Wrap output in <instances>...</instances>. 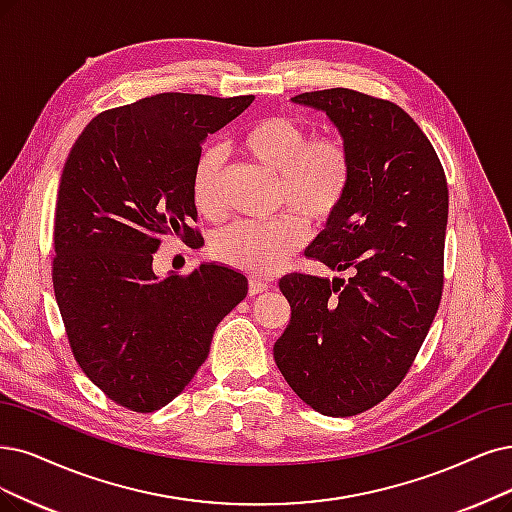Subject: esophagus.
<instances>
[{
	"mask_svg": "<svg viewBox=\"0 0 512 512\" xmlns=\"http://www.w3.org/2000/svg\"><path fill=\"white\" fill-rule=\"evenodd\" d=\"M270 289V280H266V278H251L249 280V293L251 295H257V293H263V291H268Z\"/></svg>",
	"mask_w": 512,
	"mask_h": 512,
	"instance_id": "34e87169",
	"label": "esophagus"
}]
</instances>
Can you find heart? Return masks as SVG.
Returning <instances> with one entry per match:
<instances>
[{
    "instance_id": "obj_1",
    "label": "heart",
    "mask_w": 512,
    "mask_h": 512,
    "mask_svg": "<svg viewBox=\"0 0 512 512\" xmlns=\"http://www.w3.org/2000/svg\"><path fill=\"white\" fill-rule=\"evenodd\" d=\"M242 156L276 175V202L293 211L266 223H234L213 240V255L251 274L278 270L308 238L306 215L314 223L329 221L342 208L354 175L348 143L337 135H312L289 116L259 118L236 141ZM223 158L204 149L192 170L196 211L219 221L225 213L221 192Z\"/></svg>"
}]
</instances>
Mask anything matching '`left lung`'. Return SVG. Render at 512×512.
<instances>
[{
	"label": "left lung",
	"instance_id": "obj_1",
	"mask_svg": "<svg viewBox=\"0 0 512 512\" xmlns=\"http://www.w3.org/2000/svg\"><path fill=\"white\" fill-rule=\"evenodd\" d=\"M293 101L323 109L352 151L350 192L306 253L352 276L280 278L291 323L274 361L301 401L346 418L382 403L424 344L443 295L449 189L437 151L396 103L350 88Z\"/></svg>",
	"mask_w": 512,
	"mask_h": 512
}]
</instances>
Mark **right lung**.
Wrapping results in <instances>:
<instances>
[{
	"label": "right lung",
	"instance_id": "1",
	"mask_svg": "<svg viewBox=\"0 0 512 512\" xmlns=\"http://www.w3.org/2000/svg\"><path fill=\"white\" fill-rule=\"evenodd\" d=\"M162 92L99 113L65 162L54 215L52 285L75 361L105 396L151 413L185 390L246 278L202 263L151 270L164 236L196 246L192 170L202 143L253 103Z\"/></svg>",
	"mask_w": 512,
	"mask_h": 512
}]
</instances>
